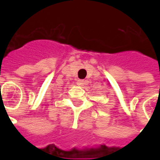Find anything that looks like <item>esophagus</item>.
Returning <instances> with one entry per match:
<instances>
[{
  "instance_id": "1",
  "label": "esophagus",
  "mask_w": 160,
  "mask_h": 160,
  "mask_svg": "<svg viewBox=\"0 0 160 160\" xmlns=\"http://www.w3.org/2000/svg\"><path fill=\"white\" fill-rule=\"evenodd\" d=\"M84 84H85V81H84L83 80H77V85H79V86H83Z\"/></svg>"
}]
</instances>
